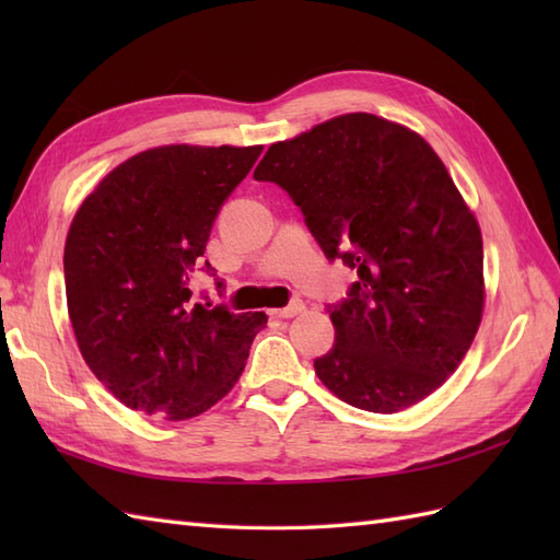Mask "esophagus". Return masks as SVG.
Segmentation results:
<instances>
[{"label":"esophagus","mask_w":560,"mask_h":560,"mask_svg":"<svg viewBox=\"0 0 560 560\" xmlns=\"http://www.w3.org/2000/svg\"><path fill=\"white\" fill-rule=\"evenodd\" d=\"M303 311H305V303L303 301H293L287 307H281V311H273V315L281 317V319H291L295 315H301Z\"/></svg>","instance_id":"34e87169"}]
</instances>
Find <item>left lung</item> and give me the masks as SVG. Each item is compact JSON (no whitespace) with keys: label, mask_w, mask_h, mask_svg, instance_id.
<instances>
[{"label":"left lung","mask_w":560,"mask_h":560,"mask_svg":"<svg viewBox=\"0 0 560 560\" xmlns=\"http://www.w3.org/2000/svg\"><path fill=\"white\" fill-rule=\"evenodd\" d=\"M255 180L281 185L329 259L359 271L331 307L323 385L355 409L395 413L457 371L483 315V243L474 211L413 129L349 113L277 141Z\"/></svg>","instance_id":"1"}]
</instances>
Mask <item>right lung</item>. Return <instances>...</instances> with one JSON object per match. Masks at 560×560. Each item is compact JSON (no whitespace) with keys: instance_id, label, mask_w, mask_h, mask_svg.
Here are the masks:
<instances>
[{"instance_id":"obj_1","label":"right lung","mask_w":560,"mask_h":560,"mask_svg":"<svg viewBox=\"0 0 560 560\" xmlns=\"http://www.w3.org/2000/svg\"><path fill=\"white\" fill-rule=\"evenodd\" d=\"M259 153L147 149L105 175L74 213L65 245L69 323L83 361L125 407L185 421L241 377L267 315L192 303L189 273Z\"/></svg>"}]
</instances>
